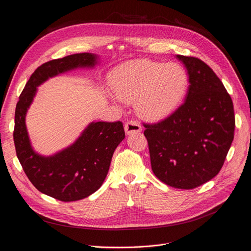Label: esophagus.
I'll return each mask as SVG.
<instances>
[{"mask_svg":"<svg viewBox=\"0 0 251 251\" xmlns=\"http://www.w3.org/2000/svg\"><path fill=\"white\" fill-rule=\"evenodd\" d=\"M125 130L126 135H131L135 134V132L141 131L142 127L137 121H128L125 125Z\"/></svg>","mask_w":251,"mask_h":251,"instance_id":"1","label":"esophagus"}]
</instances>
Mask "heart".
Listing matches in <instances>:
<instances>
[{
  "label": "heart",
  "mask_w": 251,
  "mask_h": 251,
  "mask_svg": "<svg viewBox=\"0 0 251 251\" xmlns=\"http://www.w3.org/2000/svg\"><path fill=\"white\" fill-rule=\"evenodd\" d=\"M110 84L117 98L124 102L135 101L141 117L156 122L171 114L180 104L188 87V75L177 63L139 58L113 70Z\"/></svg>",
  "instance_id": "obj_1"
}]
</instances>
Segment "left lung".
Returning a JSON list of instances; mask_svg holds the SVG:
<instances>
[{
    "instance_id": "1",
    "label": "left lung",
    "mask_w": 251,
    "mask_h": 251,
    "mask_svg": "<svg viewBox=\"0 0 251 251\" xmlns=\"http://www.w3.org/2000/svg\"><path fill=\"white\" fill-rule=\"evenodd\" d=\"M187 70L182 104L165 120L145 125L151 166L167 185L191 189L214 178L234 139L233 102L214 71L198 57L177 54Z\"/></svg>"
}]
</instances>
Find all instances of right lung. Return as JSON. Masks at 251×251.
<instances>
[{
  "instance_id": "add662e5",
  "label": "right lung",
  "mask_w": 251,
  "mask_h": 251,
  "mask_svg": "<svg viewBox=\"0 0 251 251\" xmlns=\"http://www.w3.org/2000/svg\"><path fill=\"white\" fill-rule=\"evenodd\" d=\"M97 55L75 53L38 67L26 83L15 110L14 144L28 179L40 191L62 201L89 197L104 181L116 147L125 139L122 122L91 123L73 145L51 156L36 153L25 124L37 87L49 78L78 68H93Z\"/></svg>"
}]
</instances>
